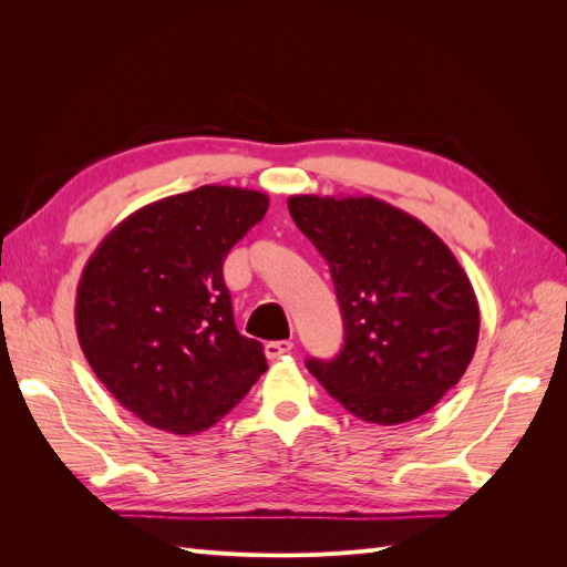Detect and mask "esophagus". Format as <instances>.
I'll return each mask as SVG.
<instances>
[{"mask_svg":"<svg viewBox=\"0 0 567 567\" xmlns=\"http://www.w3.org/2000/svg\"><path fill=\"white\" fill-rule=\"evenodd\" d=\"M290 350H293V342H290V340H271V342H267V346H265V354L269 359H277V357H281V354H286Z\"/></svg>","mask_w":567,"mask_h":567,"instance_id":"34e87169","label":"esophagus"}]
</instances>
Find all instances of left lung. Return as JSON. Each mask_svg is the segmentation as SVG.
<instances>
[{"mask_svg":"<svg viewBox=\"0 0 567 567\" xmlns=\"http://www.w3.org/2000/svg\"><path fill=\"white\" fill-rule=\"evenodd\" d=\"M290 217L329 262L342 350L307 369L357 419L398 425L466 373L480 331L473 286L423 221L362 198L290 196Z\"/></svg>","mask_w":567,"mask_h":567,"instance_id":"1","label":"left lung"}]
</instances>
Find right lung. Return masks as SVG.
<instances>
[{
	"label": "right lung",
	"mask_w": 567,
	"mask_h": 567,
	"mask_svg": "<svg viewBox=\"0 0 567 567\" xmlns=\"http://www.w3.org/2000/svg\"><path fill=\"white\" fill-rule=\"evenodd\" d=\"M269 198L205 184L136 210L99 244L75 300L80 348L96 379L144 423L200 433L267 371L236 331L225 257Z\"/></svg>",
	"instance_id": "1"
}]
</instances>
